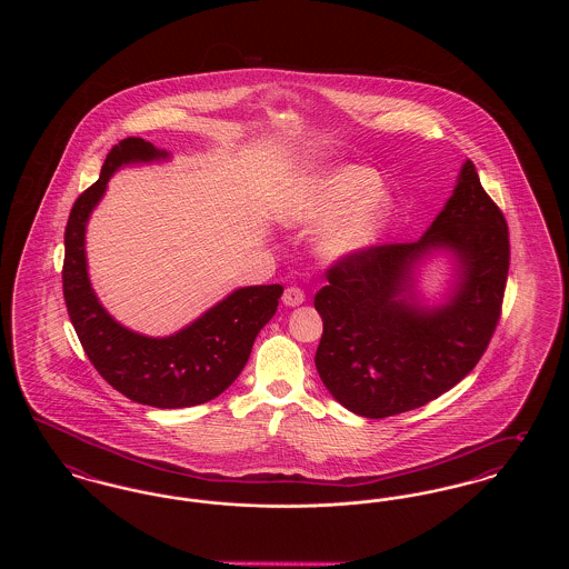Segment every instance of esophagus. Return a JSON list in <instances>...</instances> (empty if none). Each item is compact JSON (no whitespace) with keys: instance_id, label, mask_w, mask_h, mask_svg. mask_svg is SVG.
Wrapping results in <instances>:
<instances>
[{"instance_id":"1","label":"esophagus","mask_w":569,"mask_h":569,"mask_svg":"<svg viewBox=\"0 0 569 569\" xmlns=\"http://www.w3.org/2000/svg\"><path fill=\"white\" fill-rule=\"evenodd\" d=\"M283 302H286L288 307H297L300 302H305V292H302L298 286H290V288H286V292H283Z\"/></svg>"}]
</instances>
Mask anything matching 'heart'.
<instances>
[{
	"instance_id": "b5f03b06",
	"label": "heart",
	"mask_w": 569,
	"mask_h": 569,
	"mask_svg": "<svg viewBox=\"0 0 569 569\" xmlns=\"http://www.w3.org/2000/svg\"><path fill=\"white\" fill-rule=\"evenodd\" d=\"M376 186V177L356 166L337 168L288 191V196L279 204V216L288 223H311L326 217L335 216L343 207H348L362 192L352 209L328 226L320 239V249L328 258H341L356 249L365 247L373 239L379 221L386 213L388 198Z\"/></svg>"
}]
</instances>
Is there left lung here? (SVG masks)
Returning a JSON list of instances; mask_svg holds the SVG:
<instances>
[{
    "instance_id": "1",
    "label": "left lung",
    "mask_w": 569,
    "mask_h": 569,
    "mask_svg": "<svg viewBox=\"0 0 569 569\" xmlns=\"http://www.w3.org/2000/svg\"><path fill=\"white\" fill-rule=\"evenodd\" d=\"M448 246L460 260L451 302L425 312L402 298L410 264ZM510 269L506 217L467 160L455 193L418 243H381L337 258L313 305L325 332L316 367L353 413L388 418L427 406L457 386L487 352L501 318Z\"/></svg>"
}]
</instances>
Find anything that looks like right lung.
I'll return each mask as SVG.
<instances>
[{"instance_id": "1", "label": "right lung", "mask_w": 569, "mask_h": 569, "mask_svg": "<svg viewBox=\"0 0 569 569\" xmlns=\"http://www.w3.org/2000/svg\"><path fill=\"white\" fill-rule=\"evenodd\" d=\"M160 158L166 151L142 138H123L110 149L100 179L82 191L68 217L61 281L70 322L96 371L134 403L177 409L207 403L239 378L258 332L277 311L283 288L279 283L241 288L166 339L136 335L110 318L87 277L84 226L119 166Z\"/></svg>"}]
</instances>
